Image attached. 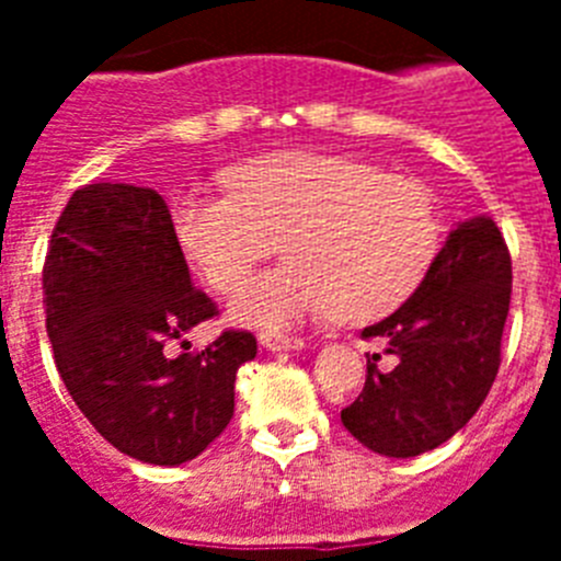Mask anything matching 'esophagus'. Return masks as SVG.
I'll use <instances>...</instances> for the list:
<instances>
[{"label":"esophagus","mask_w":561,"mask_h":561,"mask_svg":"<svg viewBox=\"0 0 561 561\" xmlns=\"http://www.w3.org/2000/svg\"><path fill=\"white\" fill-rule=\"evenodd\" d=\"M261 342V348L266 351H291V348H304V340L300 336H284V334H272V331H264V334L257 336Z\"/></svg>","instance_id":"1"}]
</instances>
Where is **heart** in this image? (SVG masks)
<instances>
[{"label": "heart", "mask_w": 561, "mask_h": 561, "mask_svg": "<svg viewBox=\"0 0 561 561\" xmlns=\"http://www.w3.org/2000/svg\"><path fill=\"white\" fill-rule=\"evenodd\" d=\"M230 193H182L173 236L210 289L236 291L280 241L286 264L230 304L236 323L289 329L309 317L374 323L421 289L444 241L433 191L340 153L289 151L227 176Z\"/></svg>", "instance_id": "1"}]
</instances>
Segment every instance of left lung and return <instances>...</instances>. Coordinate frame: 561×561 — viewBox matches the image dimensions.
<instances>
[{"label": "left lung", "instance_id": "1", "mask_svg": "<svg viewBox=\"0 0 561 561\" xmlns=\"http://www.w3.org/2000/svg\"><path fill=\"white\" fill-rule=\"evenodd\" d=\"M512 304V255L489 216L460 221L408 304L362 331L396 356L368 354L365 388L340 419L362 447L415 458L440 447L485 401Z\"/></svg>", "mask_w": 561, "mask_h": 561}]
</instances>
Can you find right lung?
<instances>
[{
    "instance_id": "add662e5",
    "label": "right lung",
    "mask_w": 561,
    "mask_h": 561,
    "mask_svg": "<svg viewBox=\"0 0 561 561\" xmlns=\"http://www.w3.org/2000/svg\"><path fill=\"white\" fill-rule=\"evenodd\" d=\"M44 306L58 374L114 449L180 466L225 433L257 342L230 329L199 354H168L191 348L187 331L219 309L191 284L160 193L123 182L72 193L49 236Z\"/></svg>"
}]
</instances>
